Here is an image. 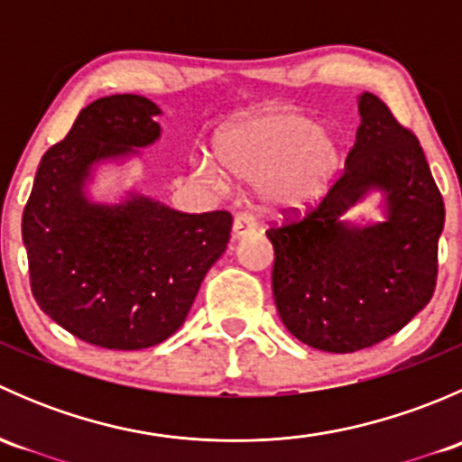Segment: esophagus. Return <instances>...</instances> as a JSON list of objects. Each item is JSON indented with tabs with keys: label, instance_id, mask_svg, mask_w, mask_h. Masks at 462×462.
<instances>
[{
	"label": "esophagus",
	"instance_id": "esophagus-1",
	"mask_svg": "<svg viewBox=\"0 0 462 462\" xmlns=\"http://www.w3.org/2000/svg\"><path fill=\"white\" fill-rule=\"evenodd\" d=\"M257 232V221L250 214H236L235 226H232V239H244V236Z\"/></svg>",
	"mask_w": 462,
	"mask_h": 462
}]
</instances>
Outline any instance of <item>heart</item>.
Wrapping results in <instances>:
<instances>
[{
    "instance_id": "1",
    "label": "heart",
    "mask_w": 462,
    "mask_h": 462,
    "mask_svg": "<svg viewBox=\"0 0 462 462\" xmlns=\"http://www.w3.org/2000/svg\"><path fill=\"white\" fill-rule=\"evenodd\" d=\"M214 158L201 156L194 171L205 183L259 179L265 205L274 209H304L315 203L342 162V141L315 116L295 106H273L241 114L223 123L212 138Z\"/></svg>"
}]
</instances>
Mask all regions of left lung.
Instances as JSON below:
<instances>
[{
  "mask_svg": "<svg viewBox=\"0 0 462 462\" xmlns=\"http://www.w3.org/2000/svg\"><path fill=\"white\" fill-rule=\"evenodd\" d=\"M360 127L318 208L273 226V295L283 326L300 342L353 353L382 342L430 304L438 274L445 203L425 152L389 106L357 96ZM371 191L383 194L382 222L341 217Z\"/></svg>",
  "mask_w": 462,
  "mask_h": 462,
  "instance_id": "1",
  "label": "left lung"
}]
</instances>
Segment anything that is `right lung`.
I'll use <instances>...</instances> for the list:
<instances>
[{
  "mask_svg": "<svg viewBox=\"0 0 462 462\" xmlns=\"http://www.w3.org/2000/svg\"><path fill=\"white\" fill-rule=\"evenodd\" d=\"M161 114L134 93L85 106L42 156L22 217L37 306L82 342L114 351L174 335L230 241L223 209L185 214L136 189L118 203L88 199L97 165L141 156L161 138Z\"/></svg>",
  "mask_w": 462,
  "mask_h": 462,
  "instance_id": "1",
  "label": "right lung"
}]
</instances>
